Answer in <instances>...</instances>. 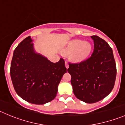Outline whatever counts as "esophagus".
<instances>
[{
    "instance_id": "1",
    "label": "esophagus",
    "mask_w": 125,
    "mask_h": 125,
    "mask_svg": "<svg viewBox=\"0 0 125 125\" xmlns=\"http://www.w3.org/2000/svg\"><path fill=\"white\" fill-rule=\"evenodd\" d=\"M65 66H66V68H67V69L69 68V65H68V63L67 61H65Z\"/></svg>"
}]
</instances>
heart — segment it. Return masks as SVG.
Masks as SVG:
<instances>
[{"label": "heart", "mask_w": 125, "mask_h": 125, "mask_svg": "<svg viewBox=\"0 0 125 125\" xmlns=\"http://www.w3.org/2000/svg\"><path fill=\"white\" fill-rule=\"evenodd\" d=\"M92 50V46L89 42L79 39H75L68 43L64 49L65 54H70V58L74 62H79L86 59Z\"/></svg>", "instance_id": "obj_1"}]
</instances>
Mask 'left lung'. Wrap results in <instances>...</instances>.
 I'll return each instance as SVG.
<instances>
[{
  "label": "left lung",
  "mask_w": 125,
  "mask_h": 125,
  "mask_svg": "<svg viewBox=\"0 0 125 125\" xmlns=\"http://www.w3.org/2000/svg\"><path fill=\"white\" fill-rule=\"evenodd\" d=\"M91 56L78 63H69L68 72L74 95L87 103L98 102L109 94L115 86L116 66L111 47L105 41L92 36Z\"/></svg>",
  "instance_id": "8db88e82"
}]
</instances>
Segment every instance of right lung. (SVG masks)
<instances>
[{
	"label": "right lung",
	"mask_w": 125,
	"mask_h": 125,
	"mask_svg": "<svg viewBox=\"0 0 125 125\" xmlns=\"http://www.w3.org/2000/svg\"><path fill=\"white\" fill-rule=\"evenodd\" d=\"M66 72L62 58L54 63L36 54L30 36L15 49L10 69L15 92L25 101L36 104L54 99L58 84Z\"/></svg>",
	"instance_id": "right-lung-1"
}]
</instances>
